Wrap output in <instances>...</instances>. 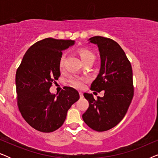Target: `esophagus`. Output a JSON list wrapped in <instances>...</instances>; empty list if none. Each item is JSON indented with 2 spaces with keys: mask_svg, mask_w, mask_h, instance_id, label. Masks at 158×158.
I'll return each instance as SVG.
<instances>
[{
  "mask_svg": "<svg viewBox=\"0 0 158 158\" xmlns=\"http://www.w3.org/2000/svg\"><path fill=\"white\" fill-rule=\"evenodd\" d=\"M79 94H80V97H81V98H83V92L80 91V92H79Z\"/></svg>",
  "mask_w": 158,
  "mask_h": 158,
  "instance_id": "esophagus-1",
  "label": "esophagus"
}]
</instances>
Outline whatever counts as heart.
Segmentation results:
<instances>
[{
  "label": "heart",
  "mask_w": 158,
  "mask_h": 158,
  "mask_svg": "<svg viewBox=\"0 0 158 158\" xmlns=\"http://www.w3.org/2000/svg\"><path fill=\"white\" fill-rule=\"evenodd\" d=\"M78 54L82 62H85L87 61H93L94 62L95 60V55L92 52L88 50L87 49H81L78 51ZM64 55H62L61 59L60 61V69L62 70L64 66ZM69 82L72 85L73 87L76 88H82L84 86V84L86 82V80L83 77H72L69 80Z\"/></svg>",
  "instance_id": "1"
}]
</instances>
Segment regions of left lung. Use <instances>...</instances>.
<instances>
[{
    "instance_id": "left-lung-1",
    "label": "left lung",
    "mask_w": 158,
    "mask_h": 158,
    "mask_svg": "<svg viewBox=\"0 0 158 158\" xmlns=\"http://www.w3.org/2000/svg\"><path fill=\"white\" fill-rule=\"evenodd\" d=\"M88 40L98 46L101 57L100 71L90 90H104V96L96 100L91 94L85 93L89 106L82 116L90 128L104 131L116 126L127 114L134 96L132 68L115 41L101 36Z\"/></svg>"
}]
</instances>
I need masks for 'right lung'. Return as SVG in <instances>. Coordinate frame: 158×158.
<instances>
[{
  "instance_id": "1",
  "label": "right lung",
  "mask_w": 158,
  "mask_h": 158,
  "mask_svg": "<svg viewBox=\"0 0 158 158\" xmlns=\"http://www.w3.org/2000/svg\"><path fill=\"white\" fill-rule=\"evenodd\" d=\"M74 44L73 40L53 38L39 41L29 47L17 69V104L23 118L36 130L52 132L59 129L80 98L71 87L64 88L57 96L49 91L60 76L62 51Z\"/></svg>"
}]
</instances>
